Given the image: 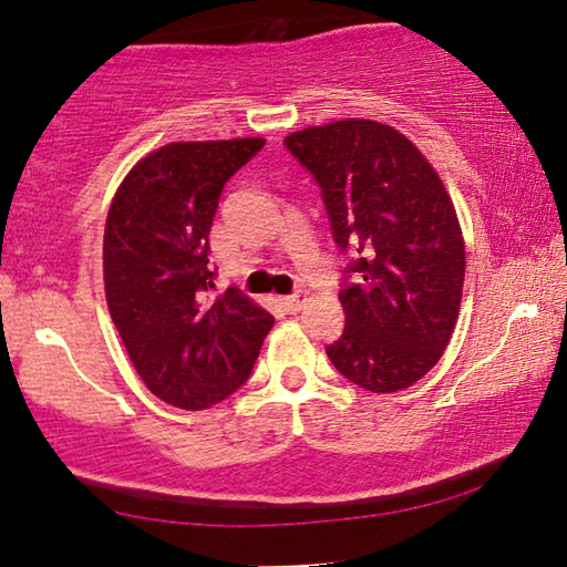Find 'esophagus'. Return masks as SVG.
I'll return each mask as SVG.
<instances>
[{
    "label": "esophagus",
    "mask_w": 567,
    "mask_h": 567,
    "mask_svg": "<svg viewBox=\"0 0 567 567\" xmlns=\"http://www.w3.org/2000/svg\"><path fill=\"white\" fill-rule=\"evenodd\" d=\"M307 302V295L305 292H295V295H287L282 297V305L287 307V312H297L302 310V305Z\"/></svg>",
    "instance_id": "esophagus-1"
}]
</instances>
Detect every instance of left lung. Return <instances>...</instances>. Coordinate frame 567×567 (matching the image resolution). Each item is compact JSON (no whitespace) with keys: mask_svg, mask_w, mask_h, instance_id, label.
I'll return each mask as SVG.
<instances>
[{"mask_svg":"<svg viewBox=\"0 0 567 567\" xmlns=\"http://www.w3.org/2000/svg\"><path fill=\"white\" fill-rule=\"evenodd\" d=\"M285 147L318 182L334 245L352 252L340 290L344 330L328 358L370 392L415 385L443 358L463 297L453 199L388 124L340 120L292 132Z\"/></svg>","mask_w":567,"mask_h":567,"instance_id":"left-lung-1","label":"left lung"}]
</instances>
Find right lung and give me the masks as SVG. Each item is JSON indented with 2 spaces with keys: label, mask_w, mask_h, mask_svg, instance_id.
Returning a JSON list of instances; mask_svg holds the SVG:
<instances>
[{
  "label": "right lung",
  "mask_w": 567,
  "mask_h": 567,
  "mask_svg": "<svg viewBox=\"0 0 567 567\" xmlns=\"http://www.w3.org/2000/svg\"><path fill=\"white\" fill-rule=\"evenodd\" d=\"M260 137L172 142L130 169L104 225V295L152 395L207 410L245 385L275 318L235 287L213 297L209 227Z\"/></svg>",
  "instance_id": "obj_1"
}]
</instances>
